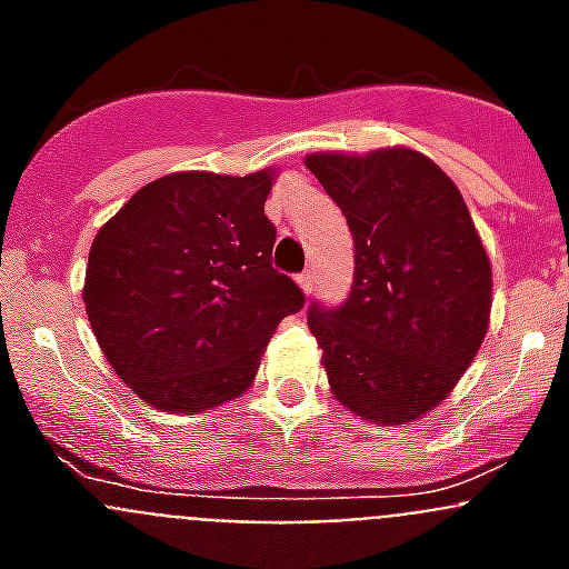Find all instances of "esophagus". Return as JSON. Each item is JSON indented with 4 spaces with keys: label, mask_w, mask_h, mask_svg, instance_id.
Returning <instances> with one entry per match:
<instances>
[{
    "label": "esophagus",
    "mask_w": 569,
    "mask_h": 569,
    "mask_svg": "<svg viewBox=\"0 0 569 569\" xmlns=\"http://www.w3.org/2000/svg\"><path fill=\"white\" fill-rule=\"evenodd\" d=\"M299 288L305 290V293H310V290H313V273H308V270H305V273H299Z\"/></svg>",
    "instance_id": "esophagus-1"
}]
</instances>
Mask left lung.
<instances>
[{
    "label": "left lung",
    "instance_id": "8db88e82",
    "mask_svg": "<svg viewBox=\"0 0 569 569\" xmlns=\"http://www.w3.org/2000/svg\"><path fill=\"white\" fill-rule=\"evenodd\" d=\"M356 244L341 308L313 305L330 390L376 425L421 419L453 393L490 325L492 268L453 179L413 148L310 153Z\"/></svg>",
    "mask_w": 569,
    "mask_h": 569
}]
</instances>
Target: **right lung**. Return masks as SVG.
Returning a JSON list of instances; mask_svg holds the SVG:
<instances>
[{
  "label": "right lung",
  "mask_w": 569,
  "mask_h": 569,
  "mask_svg": "<svg viewBox=\"0 0 569 569\" xmlns=\"http://www.w3.org/2000/svg\"><path fill=\"white\" fill-rule=\"evenodd\" d=\"M276 170H179L136 190L90 244L84 310L116 376L164 413H204L253 385L284 316L305 308L270 264Z\"/></svg>",
  "instance_id": "1"
}]
</instances>
